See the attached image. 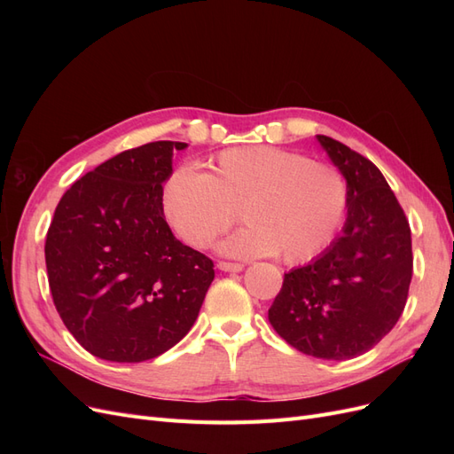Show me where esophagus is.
Here are the masks:
<instances>
[{"label": "esophagus", "mask_w": 454, "mask_h": 454, "mask_svg": "<svg viewBox=\"0 0 454 454\" xmlns=\"http://www.w3.org/2000/svg\"><path fill=\"white\" fill-rule=\"evenodd\" d=\"M217 269L223 270V272H240L244 269L242 263H231V261H219Z\"/></svg>", "instance_id": "esophagus-1"}]
</instances>
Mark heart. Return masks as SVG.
I'll return each instance as SVG.
<instances>
[{
	"mask_svg": "<svg viewBox=\"0 0 454 454\" xmlns=\"http://www.w3.org/2000/svg\"><path fill=\"white\" fill-rule=\"evenodd\" d=\"M160 208L174 235L202 250L240 217L246 225L219 248L231 255H272L286 265L318 257L345 219L348 184L329 162L272 145L231 147L212 174L174 170L160 187Z\"/></svg>",
	"mask_w": 454,
	"mask_h": 454,
	"instance_id": "b5f03b06",
	"label": "heart"
}]
</instances>
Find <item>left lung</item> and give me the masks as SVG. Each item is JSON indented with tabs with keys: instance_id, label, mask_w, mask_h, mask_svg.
Listing matches in <instances>:
<instances>
[{
	"instance_id": "8db88e82",
	"label": "left lung",
	"mask_w": 454,
	"mask_h": 454,
	"mask_svg": "<svg viewBox=\"0 0 454 454\" xmlns=\"http://www.w3.org/2000/svg\"><path fill=\"white\" fill-rule=\"evenodd\" d=\"M316 138L347 177V222L318 257L284 274L269 322L299 352L350 360L373 348L405 309L411 229L373 162L329 136Z\"/></svg>"
}]
</instances>
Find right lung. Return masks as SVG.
<instances>
[{
	"label": "right lung",
	"instance_id": "obj_1",
	"mask_svg": "<svg viewBox=\"0 0 454 454\" xmlns=\"http://www.w3.org/2000/svg\"><path fill=\"white\" fill-rule=\"evenodd\" d=\"M185 147L122 151L77 180L54 210L45 240L52 301L96 358H157L197 320L214 263L172 235L160 208L174 151Z\"/></svg>",
	"mask_w": 454,
	"mask_h": 454
}]
</instances>
